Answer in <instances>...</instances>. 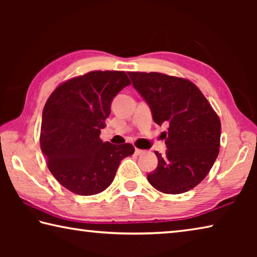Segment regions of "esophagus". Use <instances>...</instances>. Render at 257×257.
<instances>
[{"label": "esophagus", "instance_id": "1", "mask_svg": "<svg viewBox=\"0 0 257 257\" xmlns=\"http://www.w3.org/2000/svg\"><path fill=\"white\" fill-rule=\"evenodd\" d=\"M145 151H143V150H139V149H135V154L136 155H142L143 153H144Z\"/></svg>", "mask_w": 257, "mask_h": 257}]
</instances>
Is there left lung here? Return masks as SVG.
I'll list each match as a JSON object with an SVG mask.
<instances>
[{
    "label": "left lung",
    "mask_w": 257,
    "mask_h": 257,
    "mask_svg": "<svg viewBox=\"0 0 257 257\" xmlns=\"http://www.w3.org/2000/svg\"><path fill=\"white\" fill-rule=\"evenodd\" d=\"M134 88L145 99L154 122L168 124L162 133L167 151H155L158 167L150 184L165 194H182L210 172L219 154L221 122L193 82L159 72H128Z\"/></svg>",
    "instance_id": "obj_1"
}]
</instances>
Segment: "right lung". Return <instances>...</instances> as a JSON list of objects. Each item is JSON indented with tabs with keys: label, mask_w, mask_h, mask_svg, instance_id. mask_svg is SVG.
Listing matches in <instances>:
<instances>
[{
	"label": "right lung",
	"mask_w": 257,
	"mask_h": 257,
	"mask_svg": "<svg viewBox=\"0 0 257 257\" xmlns=\"http://www.w3.org/2000/svg\"><path fill=\"white\" fill-rule=\"evenodd\" d=\"M130 85L123 71H92L61 84L43 110L41 149L52 175L81 196L105 190L132 144L113 145L99 138L111 103Z\"/></svg>",
	"instance_id": "1"
}]
</instances>
